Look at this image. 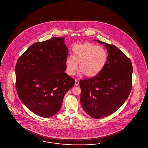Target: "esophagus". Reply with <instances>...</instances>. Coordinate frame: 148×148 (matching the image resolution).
Masks as SVG:
<instances>
[{
  "mask_svg": "<svg viewBox=\"0 0 148 148\" xmlns=\"http://www.w3.org/2000/svg\"><path fill=\"white\" fill-rule=\"evenodd\" d=\"M79 82L78 80H75V86H78V85H79Z\"/></svg>",
  "mask_w": 148,
  "mask_h": 148,
  "instance_id": "34e87169",
  "label": "esophagus"
}]
</instances>
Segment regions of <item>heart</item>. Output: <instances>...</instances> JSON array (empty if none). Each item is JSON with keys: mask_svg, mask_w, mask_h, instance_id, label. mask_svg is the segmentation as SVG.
Segmentation results:
<instances>
[{"mask_svg": "<svg viewBox=\"0 0 148 148\" xmlns=\"http://www.w3.org/2000/svg\"><path fill=\"white\" fill-rule=\"evenodd\" d=\"M107 51L104 47L85 43L74 46L73 57L66 60V73L73 75L78 68L87 77L97 75L104 68L107 60Z\"/></svg>", "mask_w": 148, "mask_h": 148, "instance_id": "obj_1", "label": "heart"}]
</instances>
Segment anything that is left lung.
I'll return each mask as SVG.
<instances>
[{
  "mask_svg": "<svg viewBox=\"0 0 148 148\" xmlns=\"http://www.w3.org/2000/svg\"><path fill=\"white\" fill-rule=\"evenodd\" d=\"M97 41L106 47L107 62L97 75L79 82L82 106L96 119L110 115L124 104L132 90L133 73L131 60L120 49Z\"/></svg>",
  "mask_w": 148,
  "mask_h": 148,
  "instance_id": "8db88e82",
  "label": "left lung"
}]
</instances>
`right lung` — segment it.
Here are the masks:
<instances>
[{
  "label": "right lung",
  "instance_id": "right-lung-1",
  "mask_svg": "<svg viewBox=\"0 0 148 148\" xmlns=\"http://www.w3.org/2000/svg\"><path fill=\"white\" fill-rule=\"evenodd\" d=\"M64 38H52L32 44L15 66L16 89L23 103L42 117L59 110L64 95L75 80L64 71L68 50Z\"/></svg>",
  "mask_w": 148,
  "mask_h": 148
}]
</instances>
